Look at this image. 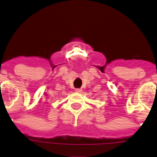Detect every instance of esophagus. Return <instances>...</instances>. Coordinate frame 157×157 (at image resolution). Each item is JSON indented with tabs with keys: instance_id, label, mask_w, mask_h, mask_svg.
<instances>
[{
	"instance_id": "34e87169",
	"label": "esophagus",
	"mask_w": 157,
	"mask_h": 157,
	"mask_svg": "<svg viewBox=\"0 0 157 157\" xmlns=\"http://www.w3.org/2000/svg\"><path fill=\"white\" fill-rule=\"evenodd\" d=\"M75 92H77V93H80L82 92V89H76Z\"/></svg>"
}]
</instances>
